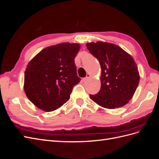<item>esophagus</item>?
Wrapping results in <instances>:
<instances>
[{
  "label": "esophagus",
  "mask_w": 159,
  "mask_h": 159,
  "mask_svg": "<svg viewBox=\"0 0 159 159\" xmlns=\"http://www.w3.org/2000/svg\"><path fill=\"white\" fill-rule=\"evenodd\" d=\"M89 77H90V74H87V75H86V77H85V78H83V81H85L86 80H87L89 78Z\"/></svg>",
  "instance_id": "obj_1"
}]
</instances>
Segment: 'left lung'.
<instances>
[{"label": "left lung", "mask_w": 159, "mask_h": 159, "mask_svg": "<svg viewBox=\"0 0 159 159\" xmlns=\"http://www.w3.org/2000/svg\"><path fill=\"white\" fill-rule=\"evenodd\" d=\"M102 68L101 89L90 99L100 106L115 109L124 106L135 92L140 80L132 56L111 43L98 42L86 44Z\"/></svg>", "instance_id": "8db88e82"}]
</instances>
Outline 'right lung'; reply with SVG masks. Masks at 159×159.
Listing matches in <instances>:
<instances>
[{"mask_svg":"<svg viewBox=\"0 0 159 159\" xmlns=\"http://www.w3.org/2000/svg\"><path fill=\"white\" fill-rule=\"evenodd\" d=\"M80 48V45L75 43L51 46L41 50L28 63L24 89L38 108L53 111L70 99L74 86L81 80L74 62Z\"/></svg>","mask_w":159,"mask_h":159,"instance_id":"obj_1","label":"right lung"}]
</instances>
